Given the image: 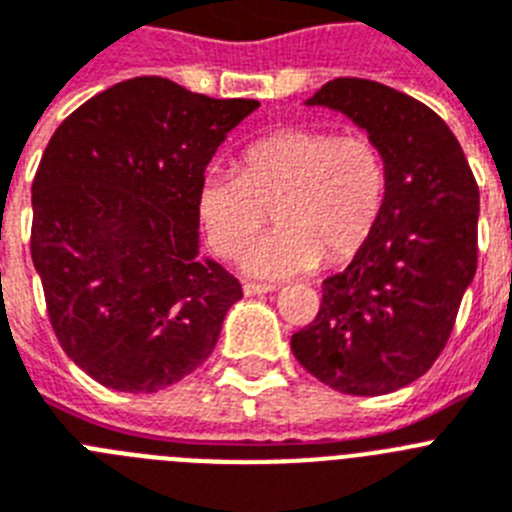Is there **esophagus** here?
<instances>
[{
  "instance_id": "1",
  "label": "esophagus",
  "mask_w": 512,
  "mask_h": 512,
  "mask_svg": "<svg viewBox=\"0 0 512 512\" xmlns=\"http://www.w3.org/2000/svg\"><path fill=\"white\" fill-rule=\"evenodd\" d=\"M275 291V286H262V283H244V296H262V293Z\"/></svg>"
}]
</instances>
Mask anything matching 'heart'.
Wrapping results in <instances>:
<instances>
[{
	"label": "heart",
	"instance_id": "obj_1",
	"mask_svg": "<svg viewBox=\"0 0 512 512\" xmlns=\"http://www.w3.org/2000/svg\"><path fill=\"white\" fill-rule=\"evenodd\" d=\"M384 198L386 159L371 136L296 126L252 141L237 172L208 175L198 190V216L213 252L239 260L273 211L278 231L257 244L247 268L262 278H288L358 255L379 224Z\"/></svg>",
	"mask_w": 512,
	"mask_h": 512
}]
</instances>
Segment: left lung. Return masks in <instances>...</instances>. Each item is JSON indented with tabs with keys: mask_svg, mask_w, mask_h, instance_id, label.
<instances>
[{
	"mask_svg": "<svg viewBox=\"0 0 512 512\" xmlns=\"http://www.w3.org/2000/svg\"><path fill=\"white\" fill-rule=\"evenodd\" d=\"M309 105L340 110L381 146L386 198L361 252L322 283L317 317L291 350L322 384L379 397L420 379L446 348L477 273L479 188L451 128L415 97L340 77Z\"/></svg>",
	"mask_w": 512,
	"mask_h": 512,
	"instance_id": "left-lung-1",
	"label": "left lung"
}]
</instances>
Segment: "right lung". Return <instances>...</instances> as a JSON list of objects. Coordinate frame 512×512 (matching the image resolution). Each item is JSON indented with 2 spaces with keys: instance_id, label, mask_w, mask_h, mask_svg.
<instances>
[{
  "instance_id": "obj_1",
  "label": "right lung",
  "mask_w": 512,
  "mask_h": 512,
  "mask_svg": "<svg viewBox=\"0 0 512 512\" xmlns=\"http://www.w3.org/2000/svg\"><path fill=\"white\" fill-rule=\"evenodd\" d=\"M257 105L136 77L84 102L48 141L30 255L56 340L97 384L154 394L216 348L242 286L198 260V190Z\"/></svg>"
}]
</instances>
